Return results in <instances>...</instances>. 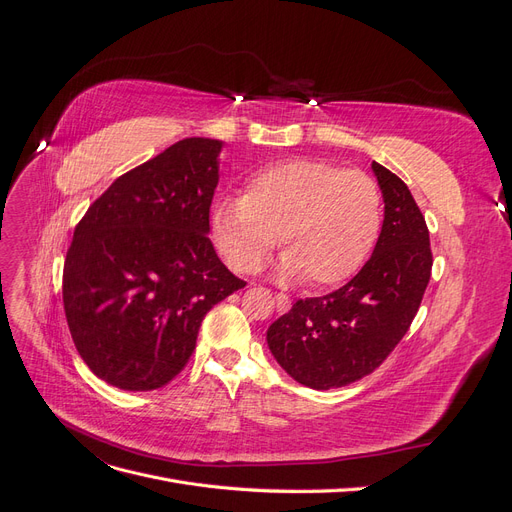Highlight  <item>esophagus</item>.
<instances>
[{
  "label": "esophagus",
  "mask_w": 512,
  "mask_h": 512,
  "mask_svg": "<svg viewBox=\"0 0 512 512\" xmlns=\"http://www.w3.org/2000/svg\"><path fill=\"white\" fill-rule=\"evenodd\" d=\"M275 305H277V309H280V312H288V309H290V299L286 297V294L277 292L275 294Z\"/></svg>",
  "instance_id": "obj_1"
}]
</instances>
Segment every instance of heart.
Returning a JSON list of instances; mask_svg holds the SVG:
<instances>
[{
    "label": "heart",
    "instance_id": "obj_1",
    "mask_svg": "<svg viewBox=\"0 0 512 512\" xmlns=\"http://www.w3.org/2000/svg\"><path fill=\"white\" fill-rule=\"evenodd\" d=\"M382 194L374 177L327 160L269 164L245 181L243 198H220L211 230L239 273H254L280 237L284 280L309 288L344 284L380 237Z\"/></svg>",
    "mask_w": 512,
    "mask_h": 512
}]
</instances>
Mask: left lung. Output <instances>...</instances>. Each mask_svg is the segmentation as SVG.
<instances>
[{
    "label": "left lung",
    "mask_w": 512,
    "mask_h": 512,
    "mask_svg": "<svg viewBox=\"0 0 512 512\" xmlns=\"http://www.w3.org/2000/svg\"><path fill=\"white\" fill-rule=\"evenodd\" d=\"M384 198L374 254L324 297L299 299L267 331L275 361L299 384L339 389L369 376L410 329L431 277L429 230L408 185L371 162Z\"/></svg>",
    "instance_id": "left-lung-1"
}]
</instances>
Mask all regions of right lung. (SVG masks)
<instances>
[{"instance_id": "right-lung-1", "label": "right lung", "mask_w": 512, "mask_h": 512, "mask_svg": "<svg viewBox=\"0 0 512 512\" xmlns=\"http://www.w3.org/2000/svg\"><path fill=\"white\" fill-rule=\"evenodd\" d=\"M222 141L183 138L115 179L74 230L64 309L81 359L123 391L188 365L200 322L243 288L213 250L209 209Z\"/></svg>"}]
</instances>
